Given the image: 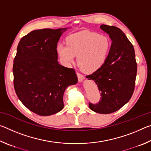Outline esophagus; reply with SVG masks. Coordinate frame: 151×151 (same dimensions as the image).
<instances>
[{
  "mask_svg": "<svg viewBox=\"0 0 151 151\" xmlns=\"http://www.w3.org/2000/svg\"><path fill=\"white\" fill-rule=\"evenodd\" d=\"M76 75H77V77H78V82H82L83 81L84 79V76L83 75H81V74H80L79 73H76Z\"/></svg>",
  "mask_w": 151,
  "mask_h": 151,
  "instance_id": "34e87169",
  "label": "esophagus"
}]
</instances>
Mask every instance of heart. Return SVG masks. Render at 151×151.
Returning a JSON list of instances; mask_svg holds the SVG:
<instances>
[{
	"label": "heart",
	"instance_id": "1",
	"mask_svg": "<svg viewBox=\"0 0 151 151\" xmlns=\"http://www.w3.org/2000/svg\"><path fill=\"white\" fill-rule=\"evenodd\" d=\"M111 45L106 36L84 30L69 36L66 39V45L58 44L57 51L65 65H72L75 57H78V66L85 72L93 73L106 63Z\"/></svg>",
	"mask_w": 151,
	"mask_h": 151
}]
</instances>
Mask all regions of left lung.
<instances>
[{
	"label": "left lung",
	"instance_id": "obj_1",
	"mask_svg": "<svg viewBox=\"0 0 151 151\" xmlns=\"http://www.w3.org/2000/svg\"><path fill=\"white\" fill-rule=\"evenodd\" d=\"M101 29L109 35L111 48L104 65L86 76L93 80L101 92L99 103H89L92 111L110 114L118 111L131 99L134 90L137 72L134 47L122 30L102 24Z\"/></svg>",
	"mask_w": 151,
	"mask_h": 151
}]
</instances>
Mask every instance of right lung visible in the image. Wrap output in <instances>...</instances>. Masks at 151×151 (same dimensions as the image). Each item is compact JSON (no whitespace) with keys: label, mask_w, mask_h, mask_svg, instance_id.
Wrapping results in <instances>:
<instances>
[{"label":"right lung","mask_w":151,"mask_h":151,"mask_svg":"<svg viewBox=\"0 0 151 151\" xmlns=\"http://www.w3.org/2000/svg\"><path fill=\"white\" fill-rule=\"evenodd\" d=\"M66 29L33 30L18 45L12 68L14 90L22 103L40 116L60 111L66 88L78 82L75 70L57 60V42Z\"/></svg>","instance_id":"obj_1"}]
</instances>
